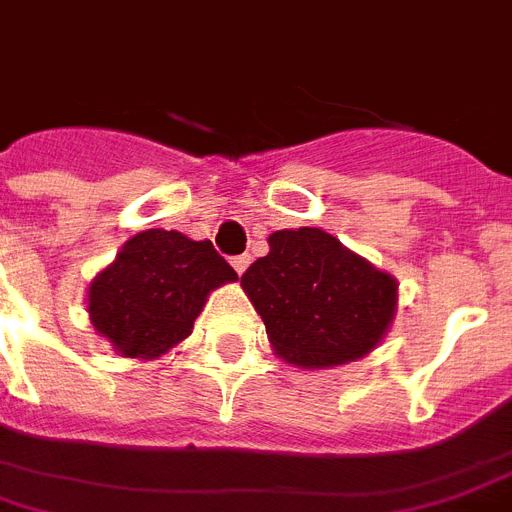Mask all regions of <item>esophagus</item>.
<instances>
[{
	"label": "esophagus",
	"mask_w": 512,
	"mask_h": 512,
	"mask_svg": "<svg viewBox=\"0 0 512 512\" xmlns=\"http://www.w3.org/2000/svg\"><path fill=\"white\" fill-rule=\"evenodd\" d=\"M231 263H233V268H236V273H244L249 268V263H252V257L239 255V257H233Z\"/></svg>",
	"instance_id": "esophagus-1"
}]
</instances>
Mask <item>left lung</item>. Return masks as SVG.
Here are the masks:
<instances>
[{"instance_id": "obj_1", "label": "left lung", "mask_w": 512, "mask_h": 512, "mask_svg": "<svg viewBox=\"0 0 512 512\" xmlns=\"http://www.w3.org/2000/svg\"><path fill=\"white\" fill-rule=\"evenodd\" d=\"M241 287L284 361L345 364L366 356L396 313V279L353 255L321 228L271 233Z\"/></svg>"}]
</instances>
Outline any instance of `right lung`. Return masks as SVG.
Instances as JSON below:
<instances>
[{
	"label": "right lung",
	"mask_w": 512,
	"mask_h": 512,
	"mask_svg": "<svg viewBox=\"0 0 512 512\" xmlns=\"http://www.w3.org/2000/svg\"><path fill=\"white\" fill-rule=\"evenodd\" d=\"M236 279L212 241L151 228L132 236L92 281L87 311L122 356L156 358L191 335L212 289Z\"/></svg>",
	"instance_id": "add662e5"
}]
</instances>
